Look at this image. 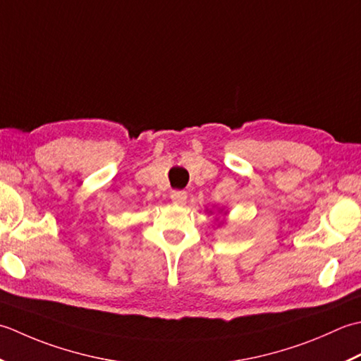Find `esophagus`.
Here are the masks:
<instances>
[{"label":"esophagus","instance_id":"esophagus-1","mask_svg":"<svg viewBox=\"0 0 361 361\" xmlns=\"http://www.w3.org/2000/svg\"><path fill=\"white\" fill-rule=\"evenodd\" d=\"M171 201H173L174 204H179V205L185 204V201H187V193H185V191H180V190H174L173 193H171Z\"/></svg>","mask_w":361,"mask_h":361}]
</instances>
